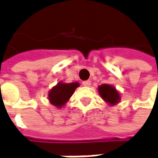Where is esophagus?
Segmentation results:
<instances>
[{"instance_id": "obj_1", "label": "esophagus", "mask_w": 158, "mask_h": 158, "mask_svg": "<svg viewBox=\"0 0 158 158\" xmlns=\"http://www.w3.org/2000/svg\"><path fill=\"white\" fill-rule=\"evenodd\" d=\"M83 85L84 86H86V87H89L90 85H91V82L89 80H86V81L83 82Z\"/></svg>"}]
</instances>
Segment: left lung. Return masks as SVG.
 <instances>
[{
    "mask_svg": "<svg viewBox=\"0 0 158 158\" xmlns=\"http://www.w3.org/2000/svg\"><path fill=\"white\" fill-rule=\"evenodd\" d=\"M100 97L109 106L118 104L121 100V94L117 89L111 84H101L98 87Z\"/></svg>",
    "mask_w": 158,
    "mask_h": 158,
    "instance_id": "8db88e82",
    "label": "left lung"
}]
</instances>
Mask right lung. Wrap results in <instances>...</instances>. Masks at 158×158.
Wrapping results in <instances>:
<instances>
[{
  "instance_id": "add662e5",
  "label": "right lung",
  "mask_w": 158,
  "mask_h": 158,
  "mask_svg": "<svg viewBox=\"0 0 158 158\" xmlns=\"http://www.w3.org/2000/svg\"><path fill=\"white\" fill-rule=\"evenodd\" d=\"M79 86V83H64L58 82L48 93V99L50 104L56 108H62L69 100L75 89Z\"/></svg>"
}]
</instances>
